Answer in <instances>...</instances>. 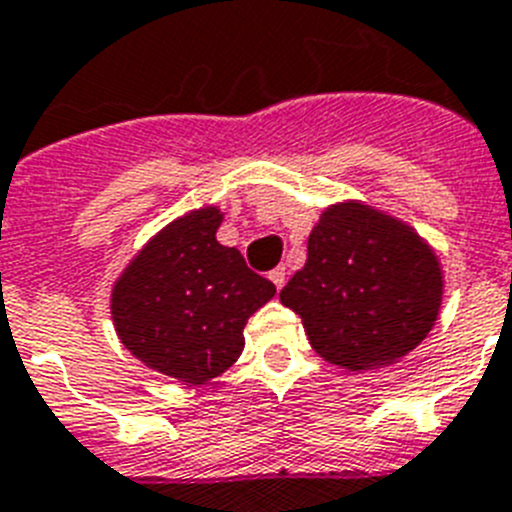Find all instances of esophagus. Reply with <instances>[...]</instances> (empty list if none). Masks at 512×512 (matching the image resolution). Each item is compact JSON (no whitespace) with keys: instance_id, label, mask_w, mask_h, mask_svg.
<instances>
[{"instance_id":"1","label":"esophagus","mask_w":512,"mask_h":512,"mask_svg":"<svg viewBox=\"0 0 512 512\" xmlns=\"http://www.w3.org/2000/svg\"><path fill=\"white\" fill-rule=\"evenodd\" d=\"M270 281L276 283V289L281 291L283 283H286V268H283V265H278L276 270H270Z\"/></svg>"}]
</instances>
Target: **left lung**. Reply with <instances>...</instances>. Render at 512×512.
Returning a JSON list of instances; mask_svg holds the SVG:
<instances>
[{"label":"left lung","mask_w":512,"mask_h":512,"mask_svg":"<svg viewBox=\"0 0 512 512\" xmlns=\"http://www.w3.org/2000/svg\"><path fill=\"white\" fill-rule=\"evenodd\" d=\"M445 270L414 226L364 200L322 208L307 263L281 291L317 356L346 372L388 367L435 328Z\"/></svg>","instance_id":"8db88e82"}]
</instances>
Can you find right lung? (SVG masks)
<instances>
[{
  "label": "right lung",
  "mask_w": 512,
  "mask_h": 512,
  "mask_svg": "<svg viewBox=\"0 0 512 512\" xmlns=\"http://www.w3.org/2000/svg\"><path fill=\"white\" fill-rule=\"evenodd\" d=\"M218 205L187 210L150 236L111 286V320L137 362L184 385L221 377L244 351V325L276 296L236 247L216 239Z\"/></svg>",
  "instance_id": "add662e5"
}]
</instances>
